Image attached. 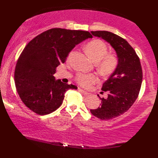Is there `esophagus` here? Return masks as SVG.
<instances>
[{
    "label": "esophagus",
    "mask_w": 158,
    "mask_h": 158,
    "mask_svg": "<svg viewBox=\"0 0 158 158\" xmlns=\"http://www.w3.org/2000/svg\"><path fill=\"white\" fill-rule=\"evenodd\" d=\"M78 91H79L80 92H81L82 94H83L84 95H86V96H87V95H89V94L88 93V92H87L86 91L82 89H81V88H78Z\"/></svg>",
    "instance_id": "34e87169"
}]
</instances>
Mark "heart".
Wrapping results in <instances>:
<instances>
[{
  "instance_id": "heart-1",
  "label": "heart",
  "mask_w": 158,
  "mask_h": 158,
  "mask_svg": "<svg viewBox=\"0 0 158 158\" xmlns=\"http://www.w3.org/2000/svg\"><path fill=\"white\" fill-rule=\"evenodd\" d=\"M87 53L97 65L98 71L105 76L114 73L118 64V60L115 55L107 53V47L103 41L94 40L85 46ZM76 81L83 87H89L98 81L94 74L79 73L76 75Z\"/></svg>"
}]
</instances>
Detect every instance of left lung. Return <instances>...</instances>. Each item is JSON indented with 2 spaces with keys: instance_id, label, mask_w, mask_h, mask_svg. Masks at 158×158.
I'll return each instance as SVG.
<instances>
[{
  "instance_id": "obj_1",
  "label": "left lung",
  "mask_w": 158,
  "mask_h": 158,
  "mask_svg": "<svg viewBox=\"0 0 158 158\" xmlns=\"http://www.w3.org/2000/svg\"><path fill=\"white\" fill-rule=\"evenodd\" d=\"M91 33L108 42L115 50L118 60L117 69L101 88L108 93L107 98H100V107L90 110L96 117L110 120L128 111L136 101L142 82V66L136 52L126 40L108 31Z\"/></svg>"
}]
</instances>
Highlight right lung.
<instances>
[{
    "instance_id": "add662e5",
    "label": "right lung",
    "mask_w": 158,
    "mask_h": 158,
    "mask_svg": "<svg viewBox=\"0 0 158 158\" xmlns=\"http://www.w3.org/2000/svg\"><path fill=\"white\" fill-rule=\"evenodd\" d=\"M92 35L87 31L52 28L41 33L25 47L16 62L15 86L27 107L40 115H46L59 108L64 94L77 89L53 75L76 45Z\"/></svg>"
}]
</instances>
